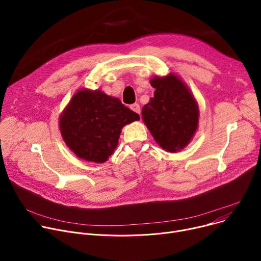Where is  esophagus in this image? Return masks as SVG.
Wrapping results in <instances>:
<instances>
[{
  "label": "esophagus",
  "instance_id": "1",
  "mask_svg": "<svg viewBox=\"0 0 261 261\" xmlns=\"http://www.w3.org/2000/svg\"><path fill=\"white\" fill-rule=\"evenodd\" d=\"M130 108H131L133 111H135L136 114L140 115V106H139V104H138V103H134V104H132V105L130 106Z\"/></svg>",
  "mask_w": 261,
  "mask_h": 261
}]
</instances>
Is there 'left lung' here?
<instances>
[{
    "label": "left lung",
    "mask_w": 261,
    "mask_h": 261,
    "mask_svg": "<svg viewBox=\"0 0 261 261\" xmlns=\"http://www.w3.org/2000/svg\"><path fill=\"white\" fill-rule=\"evenodd\" d=\"M150 83L155 92L142 107V121L163 150L179 152L197 131L198 103L188 86L172 72L165 76H154Z\"/></svg>",
    "instance_id": "left-lung-1"
}]
</instances>
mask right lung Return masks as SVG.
<instances>
[{"instance_id": "add662e5", "label": "right lung", "mask_w": 261, "mask_h": 261, "mask_svg": "<svg viewBox=\"0 0 261 261\" xmlns=\"http://www.w3.org/2000/svg\"><path fill=\"white\" fill-rule=\"evenodd\" d=\"M66 145L79 158L104 163L115 153L124 126L139 116L119 98L101 90L81 89L74 94L59 118Z\"/></svg>"}]
</instances>
